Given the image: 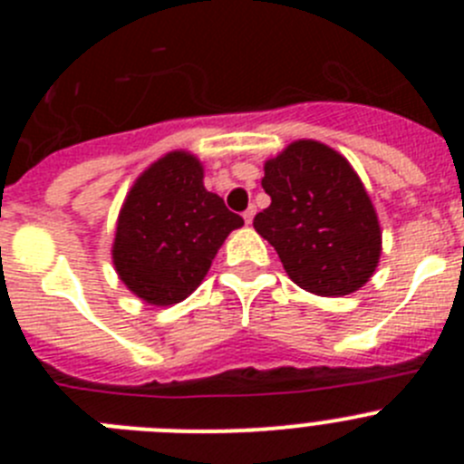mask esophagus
I'll return each mask as SVG.
<instances>
[{
  "label": "esophagus",
  "instance_id": "obj_1",
  "mask_svg": "<svg viewBox=\"0 0 464 464\" xmlns=\"http://www.w3.org/2000/svg\"><path fill=\"white\" fill-rule=\"evenodd\" d=\"M253 216H256V208H248V211H244V220H246V225H251L253 223Z\"/></svg>",
  "mask_w": 464,
  "mask_h": 464
}]
</instances>
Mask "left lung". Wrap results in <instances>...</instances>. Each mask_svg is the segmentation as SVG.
<instances>
[{
	"instance_id": "1",
	"label": "left lung",
	"mask_w": 464,
	"mask_h": 464,
	"mask_svg": "<svg viewBox=\"0 0 464 464\" xmlns=\"http://www.w3.org/2000/svg\"><path fill=\"white\" fill-rule=\"evenodd\" d=\"M272 204L253 220L283 269L306 293L342 297L374 276L381 225L358 171L342 153L297 139L265 162Z\"/></svg>"
}]
</instances>
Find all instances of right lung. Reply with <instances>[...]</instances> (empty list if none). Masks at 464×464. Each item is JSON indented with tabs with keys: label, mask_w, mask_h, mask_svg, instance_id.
Wrapping results in <instances>:
<instances>
[{
	"label": "right lung",
	"mask_w": 464,
	"mask_h": 464,
	"mask_svg": "<svg viewBox=\"0 0 464 464\" xmlns=\"http://www.w3.org/2000/svg\"><path fill=\"white\" fill-rule=\"evenodd\" d=\"M244 218L204 188V165L171 150L137 176L116 220L118 278L146 304H179L199 288L213 257Z\"/></svg>",
	"instance_id": "1"
}]
</instances>
